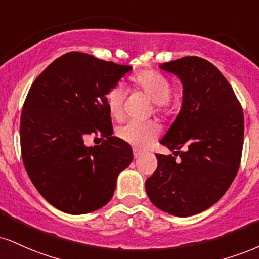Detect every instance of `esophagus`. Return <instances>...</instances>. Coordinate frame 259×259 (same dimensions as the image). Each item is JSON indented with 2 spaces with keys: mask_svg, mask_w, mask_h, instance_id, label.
<instances>
[{
  "mask_svg": "<svg viewBox=\"0 0 259 259\" xmlns=\"http://www.w3.org/2000/svg\"><path fill=\"white\" fill-rule=\"evenodd\" d=\"M133 153H134V157L139 158V157H141V155H142L143 151H142V149L138 148V147H134V148H133Z\"/></svg>",
  "mask_w": 259,
  "mask_h": 259,
  "instance_id": "esophagus-1",
  "label": "esophagus"
}]
</instances>
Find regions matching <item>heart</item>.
<instances>
[{
  "mask_svg": "<svg viewBox=\"0 0 259 259\" xmlns=\"http://www.w3.org/2000/svg\"><path fill=\"white\" fill-rule=\"evenodd\" d=\"M134 87L153 101L154 110L159 114H166L170 110L171 84L161 74L154 71H141L133 78ZM106 104L111 116L120 119L124 114V92L114 87L106 93ZM159 134L154 121L130 120L118 127V138L135 147H145Z\"/></svg>",
  "mask_w": 259,
  "mask_h": 259,
  "instance_id": "heart-1",
  "label": "heart"
}]
</instances>
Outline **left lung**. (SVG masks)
Segmentation results:
<instances>
[{
  "label": "left lung",
  "mask_w": 259,
  "mask_h": 259,
  "mask_svg": "<svg viewBox=\"0 0 259 259\" xmlns=\"http://www.w3.org/2000/svg\"><path fill=\"white\" fill-rule=\"evenodd\" d=\"M160 68L183 87L182 107L155 154L157 170L146 180L149 200L165 212L188 217L217 202L234 181L244 145V112L226 77L210 61L185 57Z\"/></svg>",
  "instance_id": "obj_1"
}]
</instances>
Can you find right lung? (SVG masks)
Here are the masks:
<instances>
[{
    "instance_id": "1",
    "label": "right lung",
    "mask_w": 259,
    "mask_h": 259,
    "mask_svg": "<svg viewBox=\"0 0 259 259\" xmlns=\"http://www.w3.org/2000/svg\"><path fill=\"white\" fill-rule=\"evenodd\" d=\"M132 68L70 52L31 85L20 118L21 157L39 194L60 211L82 214L105 206L133 161L129 143L112 136L106 104V93ZM88 135L104 141L88 148Z\"/></svg>"
}]
</instances>
